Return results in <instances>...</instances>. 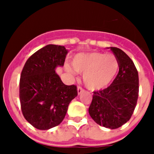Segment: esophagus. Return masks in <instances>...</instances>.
Listing matches in <instances>:
<instances>
[{
  "mask_svg": "<svg viewBox=\"0 0 154 154\" xmlns=\"http://www.w3.org/2000/svg\"><path fill=\"white\" fill-rule=\"evenodd\" d=\"M78 89V94H79H79H81L82 92L84 91L83 88H82V87H81V86H79V85L78 86V89Z\"/></svg>",
  "mask_w": 154,
  "mask_h": 154,
  "instance_id": "obj_1",
  "label": "esophagus"
}]
</instances>
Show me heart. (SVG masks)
Returning a JSON list of instances; mask_svg holds the SVG:
<instances>
[{"mask_svg": "<svg viewBox=\"0 0 154 154\" xmlns=\"http://www.w3.org/2000/svg\"><path fill=\"white\" fill-rule=\"evenodd\" d=\"M72 65L78 72L84 74V83L91 90L106 88L119 69V62L115 55L99 51L78 54L73 59ZM65 69L70 74L74 73L69 65H65Z\"/></svg>", "mask_w": 154, "mask_h": 154, "instance_id": "obj_1", "label": "heart"}]
</instances>
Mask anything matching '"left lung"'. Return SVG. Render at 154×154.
<instances>
[{"mask_svg": "<svg viewBox=\"0 0 154 154\" xmlns=\"http://www.w3.org/2000/svg\"><path fill=\"white\" fill-rule=\"evenodd\" d=\"M119 62V72L106 89L95 91L89 112L97 124L117 129L131 118L139 96V75L131 58L121 49L110 47Z\"/></svg>", "mask_w": 154, "mask_h": 154, "instance_id": "left-lung-1", "label": "left lung"}]
</instances>
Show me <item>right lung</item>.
<instances>
[{
    "label": "right lung",
    "instance_id": "obj_1",
    "mask_svg": "<svg viewBox=\"0 0 154 154\" xmlns=\"http://www.w3.org/2000/svg\"><path fill=\"white\" fill-rule=\"evenodd\" d=\"M67 53L64 46L48 45L30 56L21 72V111L28 123L38 130L60 124L70 102L78 95L76 85H65L55 71L57 66H63Z\"/></svg>",
    "mask_w": 154,
    "mask_h": 154
}]
</instances>
